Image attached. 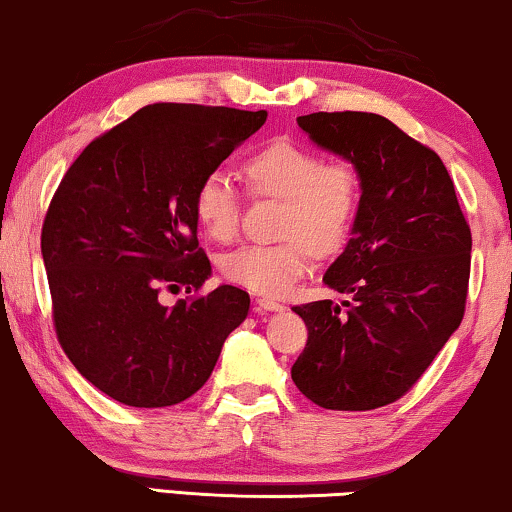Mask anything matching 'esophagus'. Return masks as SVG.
<instances>
[{"label":"esophagus","mask_w":512,"mask_h":512,"mask_svg":"<svg viewBox=\"0 0 512 512\" xmlns=\"http://www.w3.org/2000/svg\"><path fill=\"white\" fill-rule=\"evenodd\" d=\"M256 310H261V312H282L284 305L279 303V300H272V298H258L256 300Z\"/></svg>","instance_id":"34e87169"}]
</instances>
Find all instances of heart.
<instances>
[{
    "instance_id": "1",
    "label": "heart",
    "mask_w": 512,
    "mask_h": 512,
    "mask_svg": "<svg viewBox=\"0 0 512 512\" xmlns=\"http://www.w3.org/2000/svg\"><path fill=\"white\" fill-rule=\"evenodd\" d=\"M249 191L284 200L282 242L244 244L223 256L228 282L258 296H284L312 268L314 251L333 254L347 242L361 212L363 181L352 160H328L319 151L275 139L242 163ZM242 193L228 172L212 170L195 191L193 209L216 242L233 240L240 228Z\"/></svg>"
}]
</instances>
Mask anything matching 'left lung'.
<instances>
[{"label": "left lung", "mask_w": 512, "mask_h": 512, "mask_svg": "<svg viewBox=\"0 0 512 512\" xmlns=\"http://www.w3.org/2000/svg\"><path fill=\"white\" fill-rule=\"evenodd\" d=\"M314 144L359 167L361 212L324 284L342 305H296L307 326L291 377L326 410H375L408 394L457 331L471 228L443 160L366 111L298 116Z\"/></svg>", "instance_id": "1"}]
</instances>
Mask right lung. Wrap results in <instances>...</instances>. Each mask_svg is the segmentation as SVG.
<instances>
[{"label": "right lung", "mask_w": 512, "mask_h": 512, "mask_svg": "<svg viewBox=\"0 0 512 512\" xmlns=\"http://www.w3.org/2000/svg\"><path fill=\"white\" fill-rule=\"evenodd\" d=\"M268 111L158 102L93 139L74 160L41 228L53 324L74 368L132 408H167L209 380L249 293L212 275L198 247L195 191Z\"/></svg>", "instance_id": "obj_1"}]
</instances>
